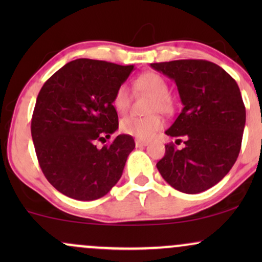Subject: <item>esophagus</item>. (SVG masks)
Listing matches in <instances>:
<instances>
[{"label":"esophagus","mask_w":262,"mask_h":262,"mask_svg":"<svg viewBox=\"0 0 262 262\" xmlns=\"http://www.w3.org/2000/svg\"><path fill=\"white\" fill-rule=\"evenodd\" d=\"M146 145H148V141H143L139 139L135 140V146H137V148H144V146H146Z\"/></svg>","instance_id":"34e87169"}]
</instances>
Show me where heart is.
Listing matches in <instances>:
<instances>
[{
    "mask_svg": "<svg viewBox=\"0 0 262 262\" xmlns=\"http://www.w3.org/2000/svg\"><path fill=\"white\" fill-rule=\"evenodd\" d=\"M133 89L135 92L151 96L146 108V111L151 114L145 117H127L121 122V129L123 133L138 139L148 140L164 125L162 118L156 112L169 114L173 111L172 98L169 95V85L160 74L149 71L139 75L134 80ZM112 106L119 114L128 112L130 106V92L127 86L122 85L116 90L112 97Z\"/></svg>",
    "mask_w": 262,
    "mask_h": 262,
    "instance_id": "heart-1",
    "label": "heart"
}]
</instances>
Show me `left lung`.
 <instances>
[{
  "label": "left lung",
  "instance_id": "obj_1",
  "mask_svg": "<svg viewBox=\"0 0 262 262\" xmlns=\"http://www.w3.org/2000/svg\"><path fill=\"white\" fill-rule=\"evenodd\" d=\"M151 68L175 81L183 104L165 133L183 139L182 149L165 145L156 164L164 180L183 193H200L221 181L235 164L245 127V106L235 80L207 60L155 62Z\"/></svg>",
  "mask_w": 262,
  "mask_h": 262
}]
</instances>
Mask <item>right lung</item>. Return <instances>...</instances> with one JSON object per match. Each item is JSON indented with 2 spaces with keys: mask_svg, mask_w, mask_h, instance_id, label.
I'll return each instance as SVG.
<instances>
[{
  "mask_svg": "<svg viewBox=\"0 0 262 262\" xmlns=\"http://www.w3.org/2000/svg\"><path fill=\"white\" fill-rule=\"evenodd\" d=\"M133 70V65L76 59L41 87L32 117L33 143L44 176L65 196L97 200L121 179L134 139L119 134L102 148L97 143L118 129L112 97Z\"/></svg>",
  "mask_w": 262,
  "mask_h": 262,
  "instance_id": "right-lung-1",
  "label": "right lung"
}]
</instances>
